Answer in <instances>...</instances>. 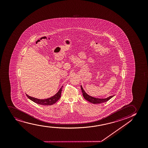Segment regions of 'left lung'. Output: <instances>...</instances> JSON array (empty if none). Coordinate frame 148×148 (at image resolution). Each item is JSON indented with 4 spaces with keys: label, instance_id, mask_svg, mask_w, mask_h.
<instances>
[{
    "label": "left lung",
    "instance_id": "8db88e82",
    "mask_svg": "<svg viewBox=\"0 0 148 148\" xmlns=\"http://www.w3.org/2000/svg\"><path fill=\"white\" fill-rule=\"evenodd\" d=\"M81 89L82 90L83 96L84 99H85L86 100L89 101V102L93 103V104H100V103H102L106 102L108 100H109L110 99H111L112 97L114 96V95H113V96H110V97H108L107 98H96L95 97H92L91 96L87 94L86 93V92L84 91V90L82 87V85H81Z\"/></svg>",
    "mask_w": 148,
    "mask_h": 148
}]
</instances>
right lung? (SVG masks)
Here are the masks:
<instances>
[{
	"label": "right lung",
	"mask_w": 148,
	"mask_h": 148,
	"mask_svg": "<svg viewBox=\"0 0 148 148\" xmlns=\"http://www.w3.org/2000/svg\"><path fill=\"white\" fill-rule=\"evenodd\" d=\"M62 87L63 86L60 88L58 92L55 94V95L50 97L49 98L45 99H40L36 98L34 97H31L30 96H28L27 94H26L27 97L28 98L32 101L36 103L37 104L41 105H45V106H48V105H52L53 104H54L61 97V92H62Z\"/></svg>",
	"instance_id": "right-lung-1"
}]
</instances>
